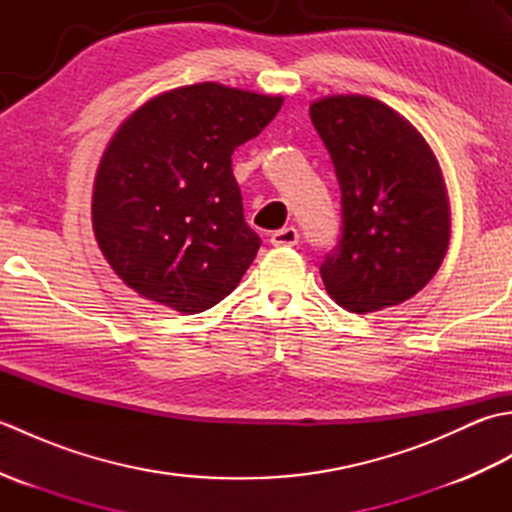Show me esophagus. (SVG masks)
<instances>
[{
  "mask_svg": "<svg viewBox=\"0 0 512 512\" xmlns=\"http://www.w3.org/2000/svg\"><path fill=\"white\" fill-rule=\"evenodd\" d=\"M299 242V231L295 226L279 228L273 235H270V244L273 246H295Z\"/></svg>",
  "mask_w": 512,
  "mask_h": 512,
  "instance_id": "1",
  "label": "esophagus"
}]
</instances>
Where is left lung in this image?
<instances>
[{
	"mask_svg": "<svg viewBox=\"0 0 512 512\" xmlns=\"http://www.w3.org/2000/svg\"><path fill=\"white\" fill-rule=\"evenodd\" d=\"M310 118L341 187V239L321 264L325 290L358 314L398 306L429 284L449 248L438 160L407 118L369 96H325Z\"/></svg>",
	"mask_w": 512,
	"mask_h": 512,
	"instance_id": "1",
	"label": "left lung"
}]
</instances>
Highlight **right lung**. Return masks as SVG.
Returning <instances> with one entry per match:
<instances>
[{
	"instance_id": "right-lung-1",
	"label": "right lung",
	"mask_w": 512,
	"mask_h": 512,
	"mask_svg": "<svg viewBox=\"0 0 512 512\" xmlns=\"http://www.w3.org/2000/svg\"><path fill=\"white\" fill-rule=\"evenodd\" d=\"M281 103L195 83L154 96L118 127L96 171L92 224L140 297L198 314L237 288L262 239L244 220L231 156Z\"/></svg>"
}]
</instances>
